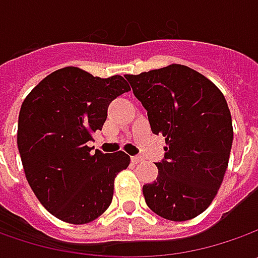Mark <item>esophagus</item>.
Instances as JSON below:
<instances>
[{"label":"esophagus","mask_w":258,"mask_h":258,"mask_svg":"<svg viewBox=\"0 0 258 258\" xmlns=\"http://www.w3.org/2000/svg\"><path fill=\"white\" fill-rule=\"evenodd\" d=\"M131 159H132V162H134V164H139V162L142 161V158H141V156H132Z\"/></svg>","instance_id":"obj_1"}]
</instances>
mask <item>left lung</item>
Listing matches in <instances>:
<instances>
[{
    "instance_id": "8db88e82",
    "label": "left lung",
    "mask_w": 258,
    "mask_h": 258,
    "mask_svg": "<svg viewBox=\"0 0 258 258\" xmlns=\"http://www.w3.org/2000/svg\"><path fill=\"white\" fill-rule=\"evenodd\" d=\"M148 110L155 135L165 136L158 176L144 185L155 214L186 221L204 213L218 192L233 145V122L221 90L182 64L124 76Z\"/></svg>"
}]
</instances>
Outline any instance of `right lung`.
I'll return each instance as SVG.
<instances>
[{"instance_id":"obj_1","label":"right lung","mask_w":258,"mask_h":258,"mask_svg":"<svg viewBox=\"0 0 258 258\" xmlns=\"http://www.w3.org/2000/svg\"><path fill=\"white\" fill-rule=\"evenodd\" d=\"M129 90L122 76L102 79L69 66L27 94L17 145L33 192L55 218L87 224L109 208L114 178L131 158L122 151L92 152L87 142L102 131L109 103Z\"/></svg>"}]
</instances>
